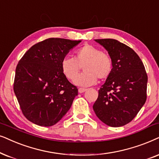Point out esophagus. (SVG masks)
Returning a JSON list of instances; mask_svg holds the SVG:
<instances>
[{"instance_id": "esophagus-1", "label": "esophagus", "mask_w": 159, "mask_h": 159, "mask_svg": "<svg viewBox=\"0 0 159 159\" xmlns=\"http://www.w3.org/2000/svg\"><path fill=\"white\" fill-rule=\"evenodd\" d=\"M86 90H87V89H85V88H79V89H78V92L83 93L84 92H86Z\"/></svg>"}]
</instances>
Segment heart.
<instances>
[{
	"mask_svg": "<svg viewBox=\"0 0 159 159\" xmlns=\"http://www.w3.org/2000/svg\"><path fill=\"white\" fill-rule=\"evenodd\" d=\"M83 66L84 72L77 75ZM113 60L106 53L90 44H85L75 52L73 57H65L61 63L62 72L68 80H74L78 86H89L94 84L97 78L106 79L113 71Z\"/></svg>",
	"mask_w": 159,
	"mask_h": 159,
	"instance_id": "b5f03b06",
	"label": "heart"
}]
</instances>
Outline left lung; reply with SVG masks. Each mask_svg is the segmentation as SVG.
<instances>
[{"label":"left lung","instance_id":"1","mask_svg":"<svg viewBox=\"0 0 159 159\" xmlns=\"http://www.w3.org/2000/svg\"><path fill=\"white\" fill-rule=\"evenodd\" d=\"M108 52L113 71L99 89L93 109L107 126L118 127L134 119L147 99L148 75L137 53L117 40L96 39Z\"/></svg>","mask_w":159,"mask_h":159}]
</instances>
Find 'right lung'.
<instances>
[{
    "instance_id": "right-lung-1",
    "label": "right lung",
    "mask_w": 159,
    "mask_h": 159,
    "mask_svg": "<svg viewBox=\"0 0 159 159\" xmlns=\"http://www.w3.org/2000/svg\"><path fill=\"white\" fill-rule=\"evenodd\" d=\"M81 41L51 38L33 45L16 67L14 92L23 115L41 126H51L69 109L78 89L63 75L61 63Z\"/></svg>"
}]
</instances>
